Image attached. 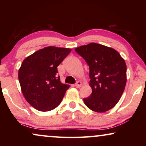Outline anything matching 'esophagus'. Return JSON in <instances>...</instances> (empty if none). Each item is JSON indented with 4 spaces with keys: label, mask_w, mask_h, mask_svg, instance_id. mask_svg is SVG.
<instances>
[{
    "label": "esophagus",
    "mask_w": 146,
    "mask_h": 146,
    "mask_svg": "<svg viewBox=\"0 0 146 146\" xmlns=\"http://www.w3.org/2000/svg\"><path fill=\"white\" fill-rule=\"evenodd\" d=\"M82 84V82L80 81H78L75 84V86L76 88H80Z\"/></svg>",
    "instance_id": "obj_1"
}]
</instances>
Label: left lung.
<instances>
[{
    "label": "left lung",
    "mask_w": 146,
    "mask_h": 146,
    "mask_svg": "<svg viewBox=\"0 0 146 146\" xmlns=\"http://www.w3.org/2000/svg\"><path fill=\"white\" fill-rule=\"evenodd\" d=\"M90 68V86L92 92L84 98L86 106L96 112H105L117 104L126 84V64L118 52L97 43L75 48Z\"/></svg>",
    "instance_id": "left-lung-1"
}]
</instances>
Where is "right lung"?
Masks as SVG:
<instances>
[{
	"label": "right lung",
	"mask_w": 146,
	"mask_h": 146,
	"mask_svg": "<svg viewBox=\"0 0 146 146\" xmlns=\"http://www.w3.org/2000/svg\"><path fill=\"white\" fill-rule=\"evenodd\" d=\"M71 50L48 46L23 60L19 70L21 90L26 100L37 110H52L61 103L70 86L61 83L57 67Z\"/></svg>",
	"instance_id": "right-lung-1"
}]
</instances>
